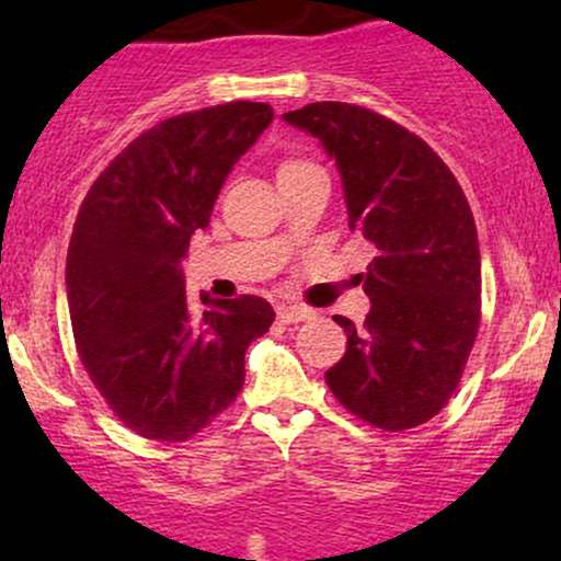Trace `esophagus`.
<instances>
[{
	"label": "esophagus",
	"instance_id": "obj_1",
	"mask_svg": "<svg viewBox=\"0 0 561 561\" xmlns=\"http://www.w3.org/2000/svg\"><path fill=\"white\" fill-rule=\"evenodd\" d=\"M276 317H279L282 324H298V321L311 319L313 311L306 306H279L276 308Z\"/></svg>",
	"mask_w": 561,
	"mask_h": 561
}]
</instances>
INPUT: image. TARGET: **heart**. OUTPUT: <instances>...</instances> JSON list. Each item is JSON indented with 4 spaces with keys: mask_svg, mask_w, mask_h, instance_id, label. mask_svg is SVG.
Listing matches in <instances>:
<instances>
[{
    "mask_svg": "<svg viewBox=\"0 0 561 561\" xmlns=\"http://www.w3.org/2000/svg\"><path fill=\"white\" fill-rule=\"evenodd\" d=\"M308 163H302V160H285V163L279 165V176H285V173H293V171H300L306 169Z\"/></svg>",
    "mask_w": 561,
    "mask_h": 561,
    "instance_id": "obj_1",
    "label": "heart"
}]
</instances>
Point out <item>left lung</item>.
<instances>
[{
	"mask_svg": "<svg viewBox=\"0 0 561 561\" xmlns=\"http://www.w3.org/2000/svg\"><path fill=\"white\" fill-rule=\"evenodd\" d=\"M334 160L351 229L377 248L364 293L371 308L347 334L327 385L379 430L433 420L459 385L480 327V244L459 182L433 147L385 115L347 102L285 113Z\"/></svg>",
	"mask_w": 561,
	"mask_h": 561,
	"instance_id": "obj_1",
	"label": "left lung"
}]
</instances>
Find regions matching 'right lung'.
Here are the masks:
<instances>
[{"label":"right lung","instance_id":"1","mask_svg":"<svg viewBox=\"0 0 561 561\" xmlns=\"http://www.w3.org/2000/svg\"><path fill=\"white\" fill-rule=\"evenodd\" d=\"M266 102H229L160 121L83 197L66 263L70 324L83 369L128 430L190 440L240 396L244 351L268 332L259 295L184 293L182 261L224 182L263 128Z\"/></svg>","mask_w":561,"mask_h":561}]
</instances>
